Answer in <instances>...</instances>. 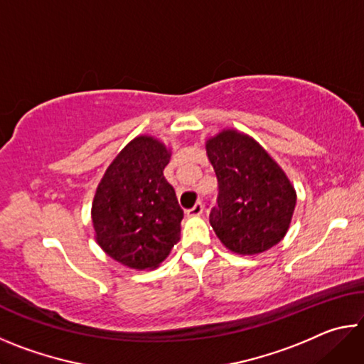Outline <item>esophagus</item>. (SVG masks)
Here are the masks:
<instances>
[{"instance_id": "esophagus-1", "label": "esophagus", "mask_w": 364, "mask_h": 364, "mask_svg": "<svg viewBox=\"0 0 364 364\" xmlns=\"http://www.w3.org/2000/svg\"><path fill=\"white\" fill-rule=\"evenodd\" d=\"M202 212H204V205H202V202H197V204L193 208H189L186 213L188 217H199V215H202Z\"/></svg>"}]
</instances>
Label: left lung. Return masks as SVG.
Instances as JSON below:
<instances>
[{"mask_svg": "<svg viewBox=\"0 0 364 364\" xmlns=\"http://www.w3.org/2000/svg\"><path fill=\"white\" fill-rule=\"evenodd\" d=\"M218 180L210 225L226 249L239 255L268 250L286 236L297 194L284 171L249 134L223 130L207 141Z\"/></svg>", "mask_w": 364, "mask_h": 364, "instance_id": "8db88e82", "label": "left lung"}]
</instances>
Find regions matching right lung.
<instances>
[{
	"instance_id": "1",
	"label": "right lung",
	"mask_w": 364,
	"mask_h": 364,
	"mask_svg": "<svg viewBox=\"0 0 364 364\" xmlns=\"http://www.w3.org/2000/svg\"><path fill=\"white\" fill-rule=\"evenodd\" d=\"M170 149L138 136L120 151L97 184L91 218L109 257L133 269H154L180 241L183 208L164 168Z\"/></svg>"
}]
</instances>
